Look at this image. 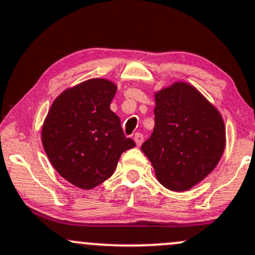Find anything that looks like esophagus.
Returning a JSON list of instances; mask_svg holds the SVG:
<instances>
[{
    "instance_id": "34e87169",
    "label": "esophagus",
    "mask_w": 255,
    "mask_h": 255,
    "mask_svg": "<svg viewBox=\"0 0 255 255\" xmlns=\"http://www.w3.org/2000/svg\"><path fill=\"white\" fill-rule=\"evenodd\" d=\"M143 140H144V135L141 134V133H135V134H134V141H135L136 145L140 146L141 143H143Z\"/></svg>"
}]
</instances>
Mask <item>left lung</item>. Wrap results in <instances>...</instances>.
Segmentation results:
<instances>
[{
	"label": "left lung",
	"mask_w": 255,
	"mask_h": 255,
	"mask_svg": "<svg viewBox=\"0 0 255 255\" xmlns=\"http://www.w3.org/2000/svg\"><path fill=\"white\" fill-rule=\"evenodd\" d=\"M155 126L141 151L157 181L184 192L216 167L226 145L222 116L191 84L176 82L155 93Z\"/></svg>",
	"instance_id": "1"
}]
</instances>
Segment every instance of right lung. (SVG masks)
I'll list each match as a JSON object with an SVG mask.
<instances>
[{"instance_id": "add662e5", "label": "right lung", "mask_w": 255, "mask_h": 255, "mask_svg": "<svg viewBox=\"0 0 255 255\" xmlns=\"http://www.w3.org/2000/svg\"><path fill=\"white\" fill-rule=\"evenodd\" d=\"M116 92L111 80H85L61 93L44 121L41 141L50 162L78 188L93 189L106 181L122 152L135 146L110 110Z\"/></svg>"}]
</instances>
